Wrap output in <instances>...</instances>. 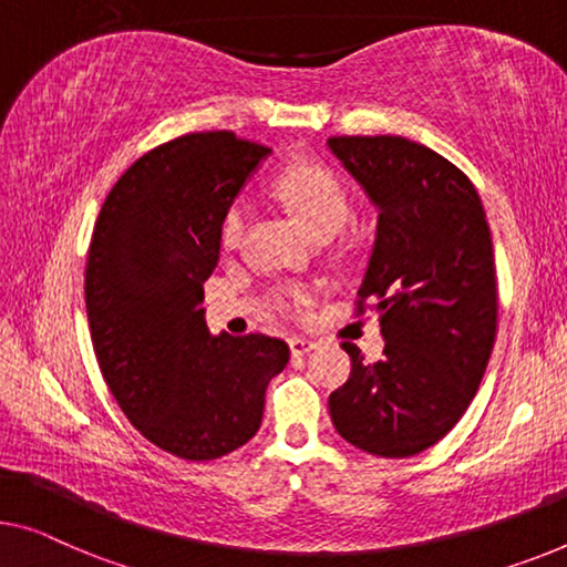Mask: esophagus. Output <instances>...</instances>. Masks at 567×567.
<instances>
[{"label": "esophagus", "mask_w": 567, "mask_h": 567, "mask_svg": "<svg viewBox=\"0 0 567 567\" xmlns=\"http://www.w3.org/2000/svg\"><path fill=\"white\" fill-rule=\"evenodd\" d=\"M312 349H316V341H310V338H306V336H292L290 338L292 357H306V353H310Z\"/></svg>", "instance_id": "34e87169"}]
</instances>
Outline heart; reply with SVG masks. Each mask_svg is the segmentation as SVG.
<instances>
[{
	"label": "heart",
	"instance_id": "obj_1",
	"mask_svg": "<svg viewBox=\"0 0 567 567\" xmlns=\"http://www.w3.org/2000/svg\"><path fill=\"white\" fill-rule=\"evenodd\" d=\"M272 193L282 200L312 236H333L351 214V196L343 177L328 165L295 163L275 175ZM247 226V206L236 200L221 221L224 249H236ZM269 306L290 318L306 316L312 306V292L306 285H282L269 295Z\"/></svg>",
	"mask_w": 567,
	"mask_h": 567
}]
</instances>
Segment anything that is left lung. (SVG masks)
<instances>
[{"label":"left lung","mask_w":567,"mask_h":567,"mask_svg":"<svg viewBox=\"0 0 567 567\" xmlns=\"http://www.w3.org/2000/svg\"><path fill=\"white\" fill-rule=\"evenodd\" d=\"M328 147L379 208L357 316L374 310L384 336L374 364L341 343L351 377L328 410L359 451L410 458L451 433L484 379L499 312L492 231L466 173L430 147L392 134Z\"/></svg>","instance_id":"obj_1"}]
</instances>
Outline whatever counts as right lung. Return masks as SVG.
Segmentation results:
<instances>
[{
  "mask_svg": "<svg viewBox=\"0 0 567 567\" xmlns=\"http://www.w3.org/2000/svg\"><path fill=\"white\" fill-rule=\"evenodd\" d=\"M269 147L234 132H193L142 155L101 206L86 259L96 361L122 412L150 443L214 461L255 437L280 338L210 336L203 282L221 221Z\"/></svg>",
  "mask_w": 567,
  "mask_h": 567,
  "instance_id": "1",
  "label": "right lung"
}]
</instances>
